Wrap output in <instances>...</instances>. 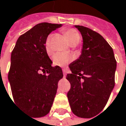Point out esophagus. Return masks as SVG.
Segmentation results:
<instances>
[{
    "mask_svg": "<svg viewBox=\"0 0 126 126\" xmlns=\"http://www.w3.org/2000/svg\"><path fill=\"white\" fill-rule=\"evenodd\" d=\"M63 74H64V77H65V76H66V75H67V70H64V69L63 70Z\"/></svg>",
    "mask_w": 126,
    "mask_h": 126,
    "instance_id": "obj_1",
    "label": "esophagus"
}]
</instances>
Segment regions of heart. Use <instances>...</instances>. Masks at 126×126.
Wrapping results in <instances>:
<instances>
[{"label":"heart","instance_id":"1","mask_svg":"<svg viewBox=\"0 0 126 126\" xmlns=\"http://www.w3.org/2000/svg\"><path fill=\"white\" fill-rule=\"evenodd\" d=\"M64 34H65V36H66L67 41L70 44V45H77L80 42V39H81L80 34L76 29H67L64 32ZM50 40V36H48L45 41V49L47 53H50L51 50ZM72 59H73V58L71 56L62 53H56L53 56V64L55 65H57L59 67H64V66L67 65L72 61Z\"/></svg>","mask_w":126,"mask_h":126}]
</instances>
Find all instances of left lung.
I'll use <instances>...</instances> for the list:
<instances>
[{
	"label": "left lung",
	"mask_w": 126,
	"mask_h": 126,
	"mask_svg": "<svg viewBox=\"0 0 126 126\" xmlns=\"http://www.w3.org/2000/svg\"><path fill=\"white\" fill-rule=\"evenodd\" d=\"M75 28L82 36L83 45L79 59L69 65L67 97L75 115L91 118L103 109L114 89L117 62L113 49L100 34L82 26Z\"/></svg>",
	"instance_id": "obj_1"
}]
</instances>
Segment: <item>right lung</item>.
<instances>
[{
	"label": "right lung",
	"instance_id": "1",
	"mask_svg": "<svg viewBox=\"0 0 126 126\" xmlns=\"http://www.w3.org/2000/svg\"><path fill=\"white\" fill-rule=\"evenodd\" d=\"M62 24L42 23L21 35L11 55L8 76L14 100L33 117H42L50 111L58 83L63 78L59 66L52 67L45 41ZM42 71L46 75H42Z\"/></svg>",
	"mask_w": 126,
	"mask_h": 126
}]
</instances>
